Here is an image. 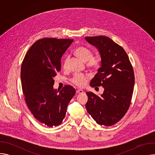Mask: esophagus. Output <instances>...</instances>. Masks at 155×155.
I'll return each mask as SVG.
<instances>
[{"instance_id": "obj_1", "label": "esophagus", "mask_w": 155, "mask_h": 155, "mask_svg": "<svg viewBox=\"0 0 155 155\" xmlns=\"http://www.w3.org/2000/svg\"><path fill=\"white\" fill-rule=\"evenodd\" d=\"M83 93V91L81 90H77L76 91V93H77V94H82Z\"/></svg>"}]
</instances>
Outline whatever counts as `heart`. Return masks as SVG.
I'll list each match as a JSON object with an SVG mask.
<instances>
[{"mask_svg":"<svg viewBox=\"0 0 155 155\" xmlns=\"http://www.w3.org/2000/svg\"><path fill=\"white\" fill-rule=\"evenodd\" d=\"M75 54L83 61L87 62V68L92 69H97L102 64V57L98 54H92V51L89 48L83 46H78L75 49ZM68 61L65 60L64 64V68H67ZM89 74H75L71 79V82L78 87H83L87 83L90 78Z\"/></svg>","mask_w":155,"mask_h":155,"instance_id":"b5f03b06","label":"heart"}]
</instances>
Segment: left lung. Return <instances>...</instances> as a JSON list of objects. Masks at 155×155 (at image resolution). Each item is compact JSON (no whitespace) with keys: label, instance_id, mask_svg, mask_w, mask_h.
<instances>
[{"label":"left lung","instance_id":"8db88e82","mask_svg":"<svg viewBox=\"0 0 155 155\" xmlns=\"http://www.w3.org/2000/svg\"><path fill=\"white\" fill-rule=\"evenodd\" d=\"M85 39L97 48L102 57L101 67L90 85L104 87L100 97L86 93V108L97 124L112 126L123 118L129 108L135 81L133 68L123 48L111 38L99 35Z\"/></svg>","mask_w":155,"mask_h":155}]
</instances>
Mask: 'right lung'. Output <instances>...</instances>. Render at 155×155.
<instances>
[{
    "instance_id": "obj_1",
    "label": "right lung",
    "mask_w": 155,
    "mask_h": 155,
    "mask_svg": "<svg viewBox=\"0 0 155 155\" xmlns=\"http://www.w3.org/2000/svg\"><path fill=\"white\" fill-rule=\"evenodd\" d=\"M70 38H43L28 51L22 62L21 79L26 103L34 118L48 127L59 125L75 94L65 85L53 90V78L61 71V59L73 41Z\"/></svg>"
}]
</instances>
